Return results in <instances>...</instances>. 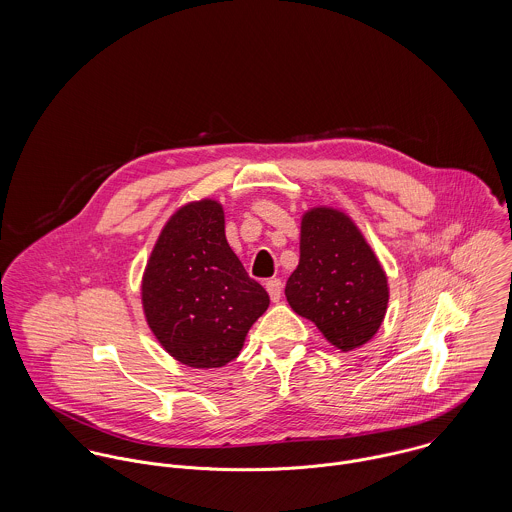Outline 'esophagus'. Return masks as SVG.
<instances>
[{
  "label": "esophagus",
  "instance_id": "obj_1",
  "mask_svg": "<svg viewBox=\"0 0 512 512\" xmlns=\"http://www.w3.org/2000/svg\"><path fill=\"white\" fill-rule=\"evenodd\" d=\"M266 290L270 293V297H272V301H280L282 299V290H284V284H282V280H270V282H266Z\"/></svg>",
  "mask_w": 512,
  "mask_h": 512
}]
</instances>
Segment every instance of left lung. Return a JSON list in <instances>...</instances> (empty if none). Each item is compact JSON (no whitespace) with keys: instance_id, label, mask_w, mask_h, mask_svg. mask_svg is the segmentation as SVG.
<instances>
[{"instance_id":"left-lung-1","label":"left lung","mask_w":512,"mask_h":512,"mask_svg":"<svg viewBox=\"0 0 512 512\" xmlns=\"http://www.w3.org/2000/svg\"><path fill=\"white\" fill-rule=\"evenodd\" d=\"M286 297L329 343L351 351L378 331L388 282L353 220L321 207L301 220L299 264L286 284Z\"/></svg>"}]
</instances>
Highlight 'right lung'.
<instances>
[{"label":"right lung","mask_w":512,"mask_h":512,"mask_svg":"<svg viewBox=\"0 0 512 512\" xmlns=\"http://www.w3.org/2000/svg\"><path fill=\"white\" fill-rule=\"evenodd\" d=\"M142 299L163 349L195 368L234 361L270 297L224 236L217 201L191 203L165 224L147 262Z\"/></svg>","instance_id":"add662e5"}]
</instances>
